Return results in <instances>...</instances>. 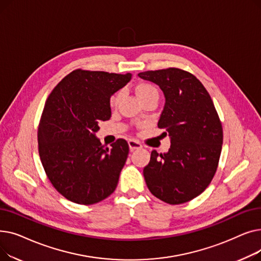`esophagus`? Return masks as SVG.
I'll return each mask as SVG.
<instances>
[{
	"mask_svg": "<svg viewBox=\"0 0 261 261\" xmlns=\"http://www.w3.org/2000/svg\"><path fill=\"white\" fill-rule=\"evenodd\" d=\"M128 144H129V148H130L131 151H134V150H136V149H141V148H142L141 143H139L138 141L130 140V141L128 142Z\"/></svg>",
	"mask_w": 261,
	"mask_h": 261,
	"instance_id": "1",
	"label": "esophagus"
}]
</instances>
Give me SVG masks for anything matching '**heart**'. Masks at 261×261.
Here are the masks:
<instances>
[{
    "label": "heart",
    "mask_w": 261,
    "mask_h": 261,
    "mask_svg": "<svg viewBox=\"0 0 261 261\" xmlns=\"http://www.w3.org/2000/svg\"><path fill=\"white\" fill-rule=\"evenodd\" d=\"M135 93L138 95L139 99L141 102L148 100V99H159V90L156 87L150 82L147 81H140L138 85L135 86ZM120 99V93L116 92L114 93L111 97H110V106L116 107L118 101Z\"/></svg>",
    "instance_id": "obj_1"
}]
</instances>
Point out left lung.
Here are the masks:
<instances>
[{
    "label": "left lung",
    "instance_id": "left-lung-1",
    "mask_svg": "<svg viewBox=\"0 0 261 261\" xmlns=\"http://www.w3.org/2000/svg\"><path fill=\"white\" fill-rule=\"evenodd\" d=\"M165 96L158 127L171 146L166 153L151 152L144 168L150 193L171 205L195 199L211 184L220 159L223 130L211 95L191 73L181 68L142 72Z\"/></svg>",
    "mask_w": 261,
    "mask_h": 261
}]
</instances>
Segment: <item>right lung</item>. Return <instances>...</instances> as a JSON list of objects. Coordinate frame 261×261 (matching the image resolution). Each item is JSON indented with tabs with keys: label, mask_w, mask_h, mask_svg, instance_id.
<instances>
[{
	"label": "right lung",
	"mask_w": 261,
	"mask_h": 261,
	"mask_svg": "<svg viewBox=\"0 0 261 261\" xmlns=\"http://www.w3.org/2000/svg\"><path fill=\"white\" fill-rule=\"evenodd\" d=\"M131 77L78 68L47 97L38 128L39 155L48 180L67 200L92 205L115 190L129 145L119 139L108 148L95 132L111 117L110 97Z\"/></svg>",
	"instance_id": "add662e5"
}]
</instances>
